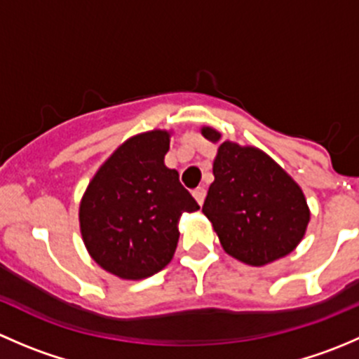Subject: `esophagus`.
Returning <instances> with one entry per match:
<instances>
[{
    "mask_svg": "<svg viewBox=\"0 0 359 359\" xmlns=\"http://www.w3.org/2000/svg\"><path fill=\"white\" fill-rule=\"evenodd\" d=\"M193 196L194 200L198 201V205H203V201H205V196H206V189L205 187H196V189L193 191Z\"/></svg>",
    "mask_w": 359,
    "mask_h": 359,
    "instance_id": "1",
    "label": "esophagus"
}]
</instances>
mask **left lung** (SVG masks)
I'll return each instance as SVG.
<instances>
[{"label": "left lung", "instance_id": "1", "mask_svg": "<svg viewBox=\"0 0 359 359\" xmlns=\"http://www.w3.org/2000/svg\"><path fill=\"white\" fill-rule=\"evenodd\" d=\"M205 139L220 133L203 126ZM203 213L222 248L250 266H266L295 250L309 224V206L299 184L257 147L226 140L213 161Z\"/></svg>", "mask_w": 359, "mask_h": 359}]
</instances>
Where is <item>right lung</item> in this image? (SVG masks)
<instances>
[{
  "mask_svg": "<svg viewBox=\"0 0 359 359\" xmlns=\"http://www.w3.org/2000/svg\"><path fill=\"white\" fill-rule=\"evenodd\" d=\"M170 133L151 130L123 142L93 175L79 205L85 247L102 269L142 280L172 260L184 212L200 208L165 166Z\"/></svg>",
  "mask_w": 359,
  "mask_h": 359,
  "instance_id": "obj_1",
  "label": "right lung"
}]
</instances>
